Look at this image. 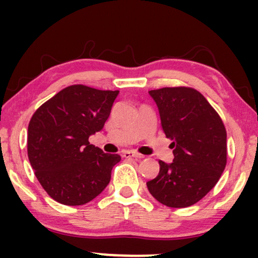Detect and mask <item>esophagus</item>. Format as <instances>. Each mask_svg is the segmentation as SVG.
Instances as JSON below:
<instances>
[{
  "label": "esophagus",
  "instance_id": "34e87169",
  "mask_svg": "<svg viewBox=\"0 0 258 258\" xmlns=\"http://www.w3.org/2000/svg\"><path fill=\"white\" fill-rule=\"evenodd\" d=\"M123 156H125V158H127V159H130V158L143 159L144 158V156L142 155V154H138V153H136V152H131V150H127V152L123 153Z\"/></svg>",
  "mask_w": 258,
  "mask_h": 258
}]
</instances>
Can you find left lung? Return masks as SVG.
I'll return each mask as SVG.
<instances>
[{"label":"left lung","instance_id":"obj_1","mask_svg":"<svg viewBox=\"0 0 258 258\" xmlns=\"http://www.w3.org/2000/svg\"><path fill=\"white\" fill-rule=\"evenodd\" d=\"M165 135L172 141L173 161L160 160L148 190L168 207H188L216 185L227 164V132L205 97L190 87L149 91Z\"/></svg>","mask_w":258,"mask_h":258}]
</instances>
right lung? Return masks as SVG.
<instances>
[{
  "instance_id": "obj_1",
  "label": "right lung",
  "mask_w": 258,
  "mask_h": 258,
  "mask_svg": "<svg viewBox=\"0 0 258 258\" xmlns=\"http://www.w3.org/2000/svg\"><path fill=\"white\" fill-rule=\"evenodd\" d=\"M119 91L73 85L58 92L32 115L28 156L47 194L63 205L90 203L109 184L121 160L90 144L104 127Z\"/></svg>"
}]
</instances>
